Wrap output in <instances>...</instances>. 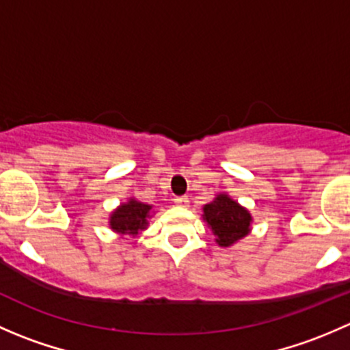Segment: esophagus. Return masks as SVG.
<instances>
[{"label": "esophagus", "mask_w": 350, "mask_h": 350, "mask_svg": "<svg viewBox=\"0 0 350 350\" xmlns=\"http://www.w3.org/2000/svg\"><path fill=\"white\" fill-rule=\"evenodd\" d=\"M174 203L178 204V206H188L189 200L186 196H178V198H174Z\"/></svg>", "instance_id": "34e87169"}]
</instances>
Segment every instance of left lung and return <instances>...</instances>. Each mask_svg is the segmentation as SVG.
<instances>
[{
	"label": "left lung",
	"instance_id": "left-lung-1",
	"mask_svg": "<svg viewBox=\"0 0 350 350\" xmlns=\"http://www.w3.org/2000/svg\"><path fill=\"white\" fill-rule=\"evenodd\" d=\"M203 220L211 228L217 237L215 241L220 247L234 245L235 242L249 235L250 224H252L249 210H245L225 193L217 195L213 201L204 204Z\"/></svg>",
	"mask_w": 350,
	"mask_h": 350
}]
</instances>
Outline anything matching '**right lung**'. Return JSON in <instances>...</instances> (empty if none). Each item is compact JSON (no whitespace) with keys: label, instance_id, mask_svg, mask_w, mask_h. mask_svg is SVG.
Instances as JSON below:
<instances>
[{"label":"right lung","instance_id":"right-lung-1","mask_svg":"<svg viewBox=\"0 0 350 350\" xmlns=\"http://www.w3.org/2000/svg\"><path fill=\"white\" fill-rule=\"evenodd\" d=\"M152 206L142 201H137L130 198L126 203H122L115 211L109 215V228L120 235H133L135 237L139 232L147 228L149 225Z\"/></svg>","mask_w":350,"mask_h":350}]
</instances>
